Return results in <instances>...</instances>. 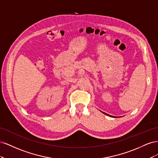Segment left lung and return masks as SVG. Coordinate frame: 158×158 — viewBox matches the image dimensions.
I'll list each match as a JSON object with an SVG mask.
<instances>
[{"label": "left lung", "mask_w": 158, "mask_h": 158, "mask_svg": "<svg viewBox=\"0 0 158 158\" xmlns=\"http://www.w3.org/2000/svg\"><path fill=\"white\" fill-rule=\"evenodd\" d=\"M103 113H104V114H107V115H108V116H109V117H113V116H111V115H110V114H107V113H103V112H102Z\"/></svg>", "instance_id": "1"}]
</instances>
